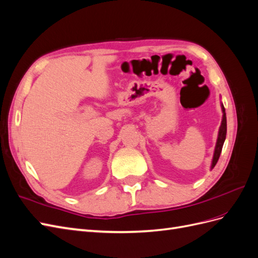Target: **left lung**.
Returning <instances> with one entry per match:
<instances>
[{
  "mask_svg": "<svg viewBox=\"0 0 258 258\" xmlns=\"http://www.w3.org/2000/svg\"><path fill=\"white\" fill-rule=\"evenodd\" d=\"M222 111H223V119H222L220 130H218V137H217V141H216V145H215V150H214V155H213L211 169H213L215 167L218 158H220L221 153H222V148H223L225 139H226V134H227V120H226L225 107H224L223 104H222Z\"/></svg>",
  "mask_w": 258,
  "mask_h": 258,
  "instance_id": "1",
  "label": "left lung"
}]
</instances>
